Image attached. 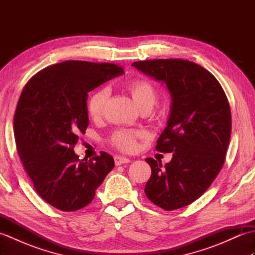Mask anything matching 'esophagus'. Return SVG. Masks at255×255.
<instances>
[{"label":"esophagus","mask_w":255,"mask_h":255,"mask_svg":"<svg viewBox=\"0 0 255 255\" xmlns=\"http://www.w3.org/2000/svg\"><path fill=\"white\" fill-rule=\"evenodd\" d=\"M114 160H115L116 165H122V164L129 163V162H130V160H129L128 158H125V156H121V155H116L115 158H114Z\"/></svg>","instance_id":"obj_1"}]
</instances>
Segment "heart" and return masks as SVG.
Listing matches in <instances>:
<instances>
[{
	"instance_id": "obj_1",
	"label": "heart",
	"mask_w": 255,
	"mask_h": 255,
	"mask_svg": "<svg viewBox=\"0 0 255 255\" xmlns=\"http://www.w3.org/2000/svg\"><path fill=\"white\" fill-rule=\"evenodd\" d=\"M126 88L140 110H143V108H150L151 110L152 108L156 101V97H158V93H156L155 88L150 81L143 79L132 80L127 83ZM108 95H110L108 90L103 89L95 92L90 97L88 103V112L92 119L99 121L104 115ZM142 133L139 131L119 130L113 134L111 141L119 150L130 152V151L136 149L137 138Z\"/></svg>"
}]
</instances>
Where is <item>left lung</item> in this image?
<instances>
[{
	"label": "left lung",
	"mask_w": 255,
	"mask_h": 255,
	"mask_svg": "<svg viewBox=\"0 0 255 255\" xmlns=\"http://www.w3.org/2000/svg\"><path fill=\"white\" fill-rule=\"evenodd\" d=\"M139 71L163 82L171 95V112L155 149L173 153L164 166H151L147 197L159 207L174 210L206 192L224 165L231 134V111L221 85L203 67L182 59L133 62Z\"/></svg>",
	"instance_id": "obj_1"
}]
</instances>
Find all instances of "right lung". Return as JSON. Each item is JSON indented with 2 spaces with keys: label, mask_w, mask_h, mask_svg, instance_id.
Masks as SVG:
<instances>
[{
  "label": "right lung",
  "mask_w": 255,
  "mask_h": 255,
  "mask_svg": "<svg viewBox=\"0 0 255 255\" xmlns=\"http://www.w3.org/2000/svg\"><path fill=\"white\" fill-rule=\"evenodd\" d=\"M123 73L113 63L69 60L41 70L21 92L14 115L17 152L36 192L53 207H85L114 169L111 154L80 160L73 147L89 126V92Z\"/></svg>",
  "instance_id": "1"
}]
</instances>
